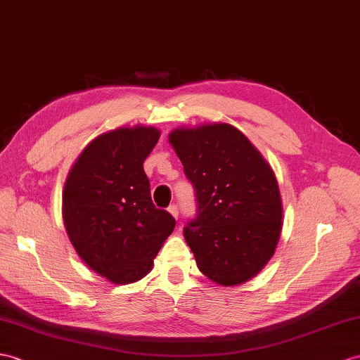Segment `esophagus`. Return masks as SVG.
Segmentation results:
<instances>
[{"label": "esophagus", "mask_w": 360, "mask_h": 360, "mask_svg": "<svg viewBox=\"0 0 360 360\" xmlns=\"http://www.w3.org/2000/svg\"><path fill=\"white\" fill-rule=\"evenodd\" d=\"M168 210H169V214H171L174 218H179V207H177V205H171V206L168 207Z\"/></svg>", "instance_id": "34e87169"}]
</instances>
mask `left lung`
Masks as SVG:
<instances>
[{"mask_svg": "<svg viewBox=\"0 0 360 360\" xmlns=\"http://www.w3.org/2000/svg\"><path fill=\"white\" fill-rule=\"evenodd\" d=\"M169 143L195 192L197 214L183 233L198 269L221 285L248 281L274 255L281 233L274 171L229 124L174 129Z\"/></svg>", "mask_w": 360, "mask_h": 360, "instance_id": "left-lung-1", "label": "left lung"}]
</instances>
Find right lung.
Wrapping results in <instances>:
<instances>
[{
  "mask_svg": "<svg viewBox=\"0 0 360 360\" xmlns=\"http://www.w3.org/2000/svg\"><path fill=\"white\" fill-rule=\"evenodd\" d=\"M154 127L119 128L94 139L64 188V224L77 255L114 284L151 270L174 217L157 209L143 162L159 142Z\"/></svg>",
  "mask_w": 360,
  "mask_h": 360,
  "instance_id": "1",
  "label": "right lung"
}]
</instances>
